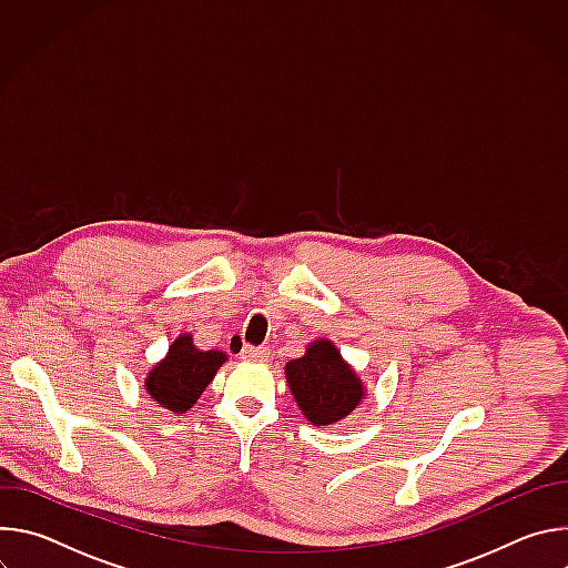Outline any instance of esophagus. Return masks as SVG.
<instances>
[{
    "label": "esophagus",
    "instance_id": "obj_1",
    "mask_svg": "<svg viewBox=\"0 0 568 568\" xmlns=\"http://www.w3.org/2000/svg\"><path fill=\"white\" fill-rule=\"evenodd\" d=\"M240 355H242V359H245V362H267L270 359V351L267 348H254V346H245Z\"/></svg>",
    "mask_w": 568,
    "mask_h": 568
}]
</instances>
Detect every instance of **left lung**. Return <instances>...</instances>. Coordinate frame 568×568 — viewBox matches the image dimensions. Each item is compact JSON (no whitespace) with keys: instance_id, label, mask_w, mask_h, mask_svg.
I'll return each mask as SVG.
<instances>
[{"instance_id":"1","label":"left lung","mask_w":568,"mask_h":568,"mask_svg":"<svg viewBox=\"0 0 568 568\" xmlns=\"http://www.w3.org/2000/svg\"><path fill=\"white\" fill-rule=\"evenodd\" d=\"M285 377L303 416L328 427L351 416L366 395L362 379L328 339H316L305 355L287 362Z\"/></svg>"}]
</instances>
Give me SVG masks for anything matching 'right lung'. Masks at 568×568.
<instances>
[{
	"mask_svg": "<svg viewBox=\"0 0 568 568\" xmlns=\"http://www.w3.org/2000/svg\"><path fill=\"white\" fill-rule=\"evenodd\" d=\"M224 362L226 355L222 351H200L191 335H180L169 355L148 373L145 390L159 407L186 414Z\"/></svg>",
	"mask_w": 568,
	"mask_h": 568,
	"instance_id": "add662e5",
	"label": "right lung"
}]
</instances>
